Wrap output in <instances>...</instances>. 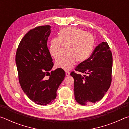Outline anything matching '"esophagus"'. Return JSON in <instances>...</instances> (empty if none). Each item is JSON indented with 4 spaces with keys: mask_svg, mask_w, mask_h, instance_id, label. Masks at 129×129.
Instances as JSON below:
<instances>
[{
    "mask_svg": "<svg viewBox=\"0 0 129 129\" xmlns=\"http://www.w3.org/2000/svg\"><path fill=\"white\" fill-rule=\"evenodd\" d=\"M69 75H70L69 72H68V71H66V72H65V75H66L67 76H69Z\"/></svg>",
    "mask_w": 129,
    "mask_h": 129,
    "instance_id": "obj_1",
    "label": "esophagus"
}]
</instances>
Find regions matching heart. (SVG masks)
I'll list each match as a JSON object with an SVG mask.
<instances>
[{
  "instance_id": "1",
  "label": "heart",
  "mask_w": 129,
  "mask_h": 129,
  "mask_svg": "<svg viewBox=\"0 0 129 129\" xmlns=\"http://www.w3.org/2000/svg\"><path fill=\"white\" fill-rule=\"evenodd\" d=\"M94 44L93 35L81 29L67 28L60 30L58 38L50 41L49 52L54 58H58L67 48V55L56 61V67L64 70L71 69L76 61L78 62L85 61L92 53Z\"/></svg>"
}]
</instances>
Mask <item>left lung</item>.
<instances>
[{
	"instance_id": "left-lung-1",
	"label": "left lung",
	"mask_w": 129,
	"mask_h": 129,
	"mask_svg": "<svg viewBox=\"0 0 129 129\" xmlns=\"http://www.w3.org/2000/svg\"><path fill=\"white\" fill-rule=\"evenodd\" d=\"M113 57L108 43L102 42L85 61L80 63L72 72L74 78L76 101L82 105H89L101 100L112 82Z\"/></svg>"
}]
</instances>
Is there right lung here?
<instances>
[{"instance_id": "1", "label": "right lung", "mask_w": 129, "mask_h": 129, "mask_svg": "<svg viewBox=\"0 0 129 129\" xmlns=\"http://www.w3.org/2000/svg\"><path fill=\"white\" fill-rule=\"evenodd\" d=\"M51 30L50 25L30 30L19 43L15 58L21 89L30 100L40 105L54 101L65 76L61 68L49 72L53 66L47 47Z\"/></svg>"}]
</instances>
